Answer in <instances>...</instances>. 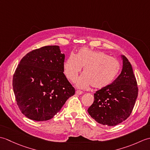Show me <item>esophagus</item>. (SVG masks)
Here are the masks:
<instances>
[{"label": "esophagus", "instance_id": "1", "mask_svg": "<svg viewBox=\"0 0 150 150\" xmlns=\"http://www.w3.org/2000/svg\"><path fill=\"white\" fill-rule=\"evenodd\" d=\"M75 93H76V94H77V95H82V93H83V92H82L81 90H77V91H76Z\"/></svg>", "mask_w": 150, "mask_h": 150}]
</instances>
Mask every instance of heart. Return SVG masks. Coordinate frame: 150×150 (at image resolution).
I'll return each mask as SVG.
<instances>
[{
    "mask_svg": "<svg viewBox=\"0 0 150 150\" xmlns=\"http://www.w3.org/2000/svg\"><path fill=\"white\" fill-rule=\"evenodd\" d=\"M82 67L83 74L76 82L77 87L84 89L92 86L95 89H102L115 79L120 64L117 59L106 53L86 47L79 50L76 55L70 53L63 64L64 72L72 82L77 80Z\"/></svg>",
    "mask_w": 150,
    "mask_h": 150,
    "instance_id": "heart-1",
    "label": "heart"
}]
</instances>
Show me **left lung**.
Instances as JSON below:
<instances>
[{"instance_id": "1", "label": "left lung", "mask_w": 150, "mask_h": 150, "mask_svg": "<svg viewBox=\"0 0 150 150\" xmlns=\"http://www.w3.org/2000/svg\"><path fill=\"white\" fill-rule=\"evenodd\" d=\"M120 74L113 83L95 92L93 103L88 110L91 118L105 126H116L125 120L137 97L138 88L132 66L125 56L120 55Z\"/></svg>"}]
</instances>
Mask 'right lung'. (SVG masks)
I'll list each match as a JSON object with an SVG mask.
<instances>
[{
	"instance_id": "1",
	"label": "right lung",
	"mask_w": 150,
	"mask_h": 150,
	"mask_svg": "<svg viewBox=\"0 0 150 150\" xmlns=\"http://www.w3.org/2000/svg\"><path fill=\"white\" fill-rule=\"evenodd\" d=\"M64 59L59 46H48L31 51L21 60L13 88L19 109L28 119H52L74 95L75 89L63 73Z\"/></svg>"
}]
</instances>
